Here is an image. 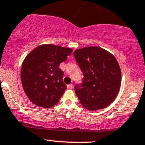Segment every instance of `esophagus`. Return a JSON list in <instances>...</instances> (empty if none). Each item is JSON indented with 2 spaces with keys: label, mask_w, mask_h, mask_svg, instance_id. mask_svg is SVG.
I'll return each mask as SVG.
<instances>
[{
  "label": "esophagus",
  "mask_w": 145,
  "mask_h": 145,
  "mask_svg": "<svg viewBox=\"0 0 145 145\" xmlns=\"http://www.w3.org/2000/svg\"><path fill=\"white\" fill-rule=\"evenodd\" d=\"M67 88L69 89H72L73 88V85H72V84H70V85H67Z\"/></svg>",
  "instance_id": "esophagus-1"
}]
</instances>
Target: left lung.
Returning <instances> with one entry per match:
<instances>
[{"mask_svg": "<svg viewBox=\"0 0 145 145\" xmlns=\"http://www.w3.org/2000/svg\"><path fill=\"white\" fill-rule=\"evenodd\" d=\"M74 55L84 76L82 82L74 87L80 104L91 111L109 106L121 84V71L115 57L98 47L76 49Z\"/></svg>", "mask_w": 145, "mask_h": 145, "instance_id": "obj_1", "label": "left lung"}]
</instances>
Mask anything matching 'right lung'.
Instances as JSON below:
<instances>
[{"label": "right lung", "instance_id": "obj_1", "mask_svg": "<svg viewBox=\"0 0 145 145\" xmlns=\"http://www.w3.org/2000/svg\"><path fill=\"white\" fill-rule=\"evenodd\" d=\"M71 52L70 48L49 44L39 46L27 56L20 77L27 96L34 105L50 108L59 102L67 89L59 65Z\"/></svg>", "mask_w": 145, "mask_h": 145}]
</instances>
